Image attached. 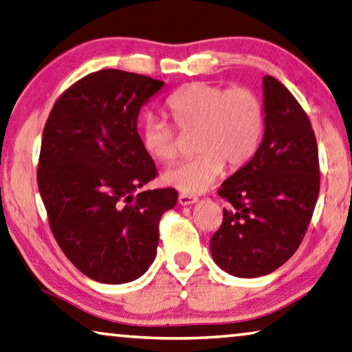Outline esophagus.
Wrapping results in <instances>:
<instances>
[{
    "label": "esophagus",
    "instance_id": "34e87169",
    "mask_svg": "<svg viewBox=\"0 0 352 352\" xmlns=\"http://www.w3.org/2000/svg\"><path fill=\"white\" fill-rule=\"evenodd\" d=\"M197 202V197H192V196H186V194H180L178 196V204L183 207L186 206H191V204H196Z\"/></svg>",
    "mask_w": 352,
    "mask_h": 352
}]
</instances>
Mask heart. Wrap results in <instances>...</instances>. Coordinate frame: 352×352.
I'll return each mask as SVG.
<instances>
[{
	"label": "heart",
	"instance_id": "obj_1",
	"mask_svg": "<svg viewBox=\"0 0 352 352\" xmlns=\"http://www.w3.org/2000/svg\"><path fill=\"white\" fill-rule=\"evenodd\" d=\"M167 109L182 131H197L194 150L199 155L172 166L162 183L186 196H197L213 186L224 166L237 170L253 160L264 135L265 112L261 98L248 88L196 82L170 94ZM140 144L151 158L172 161L178 153L174 126L155 113L140 124Z\"/></svg>",
	"mask_w": 352,
	"mask_h": 352
}]
</instances>
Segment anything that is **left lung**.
Segmentation results:
<instances>
[{
  "mask_svg": "<svg viewBox=\"0 0 352 352\" xmlns=\"http://www.w3.org/2000/svg\"><path fill=\"white\" fill-rule=\"evenodd\" d=\"M264 135L259 150L219 188L223 224L210 240L219 269L239 278L269 275L296 253L319 194L318 144L291 91L262 78Z\"/></svg>",
  "mask_w": 352,
  "mask_h": 352,
  "instance_id": "8db88e82",
  "label": "left lung"
}]
</instances>
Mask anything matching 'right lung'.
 <instances>
[{"label":"right lung","instance_id":"right-lung-1","mask_svg":"<svg viewBox=\"0 0 352 352\" xmlns=\"http://www.w3.org/2000/svg\"><path fill=\"white\" fill-rule=\"evenodd\" d=\"M162 87L133 72H93L61 94L45 123L42 202L63 253L94 281L142 276L155 261L161 214L177 204L172 188L135 194L156 177L138 118Z\"/></svg>","mask_w":352,"mask_h":352}]
</instances>
